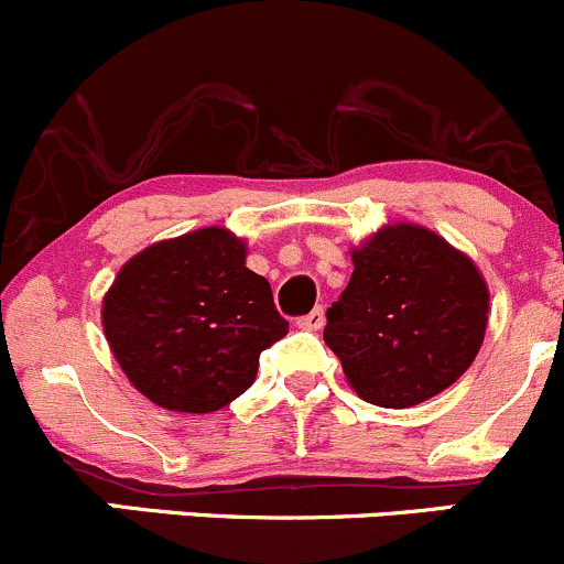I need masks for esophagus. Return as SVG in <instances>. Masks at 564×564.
<instances>
[{
    "label": "esophagus",
    "instance_id": "34e87169",
    "mask_svg": "<svg viewBox=\"0 0 564 564\" xmlns=\"http://www.w3.org/2000/svg\"><path fill=\"white\" fill-rule=\"evenodd\" d=\"M300 329H322L324 327V308H314L311 314L297 318Z\"/></svg>",
    "mask_w": 564,
    "mask_h": 564
}]
</instances>
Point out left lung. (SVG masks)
<instances>
[{
  "label": "left lung",
  "mask_w": 564,
  "mask_h": 564,
  "mask_svg": "<svg viewBox=\"0 0 564 564\" xmlns=\"http://www.w3.org/2000/svg\"><path fill=\"white\" fill-rule=\"evenodd\" d=\"M355 272L327 308L324 344L362 401L406 409L447 390L486 335L480 270L434 231L382 226L351 248Z\"/></svg>",
  "instance_id": "1"
}]
</instances>
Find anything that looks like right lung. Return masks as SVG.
Masks as SVG:
<instances>
[{
    "label": "right lung",
    "instance_id": "obj_1",
    "mask_svg": "<svg viewBox=\"0 0 564 564\" xmlns=\"http://www.w3.org/2000/svg\"><path fill=\"white\" fill-rule=\"evenodd\" d=\"M246 240L220 226L135 253L104 297V333L124 377L169 412L207 414L253 384L259 355L289 333Z\"/></svg>",
    "mask_w": 564,
    "mask_h": 564
}]
</instances>
